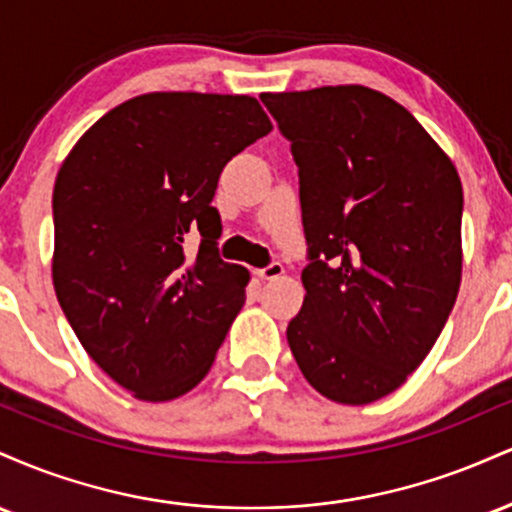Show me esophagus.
<instances>
[{
	"label": "esophagus",
	"instance_id": "obj_1",
	"mask_svg": "<svg viewBox=\"0 0 512 512\" xmlns=\"http://www.w3.org/2000/svg\"><path fill=\"white\" fill-rule=\"evenodd\" d=\"M257 276H260L262 281H272V279H279L281 274H284V264L281 262H269L267 267H262V269H257L255 272Z\"/></svg>",
	"mask_w": 512,
	"mask_h": 512
}]
</instances>
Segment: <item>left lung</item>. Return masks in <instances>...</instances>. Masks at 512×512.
Segmentation results:
<instances>
[{"label":"left lung","instance_id":"1","mask_svg":"<svg viewBox=\"0 0 512 512\" xmlns=\"http://www.w3.org/2000/svg\"><path fill=\"white\" fill-rule=\"evenodd\" d=\"M291 142L308 260L286 330L339 404L395 392L433 349L462 279V182L407 108L373 88L262 93Z\"/></svg>","mask_w":512,"mask_h":512}]
</instances>
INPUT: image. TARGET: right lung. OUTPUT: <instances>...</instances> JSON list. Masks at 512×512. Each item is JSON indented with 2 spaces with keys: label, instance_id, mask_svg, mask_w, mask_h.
Segmentation results:
<instances>
[{
  "label": "right lung",
  "instance_id": "add662e5",
  "mask_svg": "<svg viewBox=\"0 0 512 512\" xmlns=\"http://www.w3.org/2000/svg\"><path fill=\"white\" fill-rule=\"evenodd\" d=\"M269 132L252 96L144 93L64 158L52 192L57 301L86 354L137 399L190 392L243 308L250 272L219 257L211 199L223 166Z\"/></svg>",
  "mask_w": 512,
  "mask_h": 512
}]
</instances>
